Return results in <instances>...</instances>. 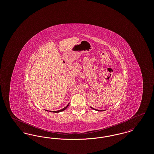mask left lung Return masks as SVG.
Listing matches in <instances>:
<instances>
[{
	"label": "left lung",
	"mask_w": 154,
	"mask_h": 154,
	"mask_svg": "<svg viewBox=\"0 0 154 154\" xmlns=\"http://www.w3.org/2000/svg\"><path fill=\"white\" fill-rule=\"evenodd\" d=\"M92 109H94V110H96V111H101V110H96V109H94V108H92V107H91Z\"/></svg>",
	"instance_id": "1"
}]
</instances>
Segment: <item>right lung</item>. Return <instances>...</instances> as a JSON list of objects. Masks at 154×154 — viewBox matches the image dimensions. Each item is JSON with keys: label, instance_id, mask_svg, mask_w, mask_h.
I'll return each instance as SVG.
<instances>
[{"label": "right lung", "instance_id": "obj_1", "mask_svg": "<svg viewBox=\"0 0 154 154\" xmlns=\"http://www.w3.org/2000/svg\"><path fill=\"white\" fill-rule=\"evenodd\" d=\"M69 103L65 107H64L63 109H61V110H58V111H50V112H61V111H64L65 110H66V109L67 108V107L69 106Z\"/></svg>", "mask_w": 154, "mask_h": 154}]
</instances>
